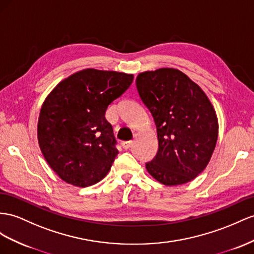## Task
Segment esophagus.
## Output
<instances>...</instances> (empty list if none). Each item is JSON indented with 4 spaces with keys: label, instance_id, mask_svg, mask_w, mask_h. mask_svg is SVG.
I'll return each mask as SVG.
<instances>
[{
    "label": "esophagus",
    "instance_id": "34e87169",
    "mask_svg": "<svg viewBox=\"0 0 254 254\" xmlns=\"http://www.w3.org/2000/svg\"><path fill=\"white\" fill-rule=\"evenodd\" d=\"M121 146L125 148V149H128L129 147L132 146V140H125L121 142Z\"/></svg>",
    "mask_w": 254,
    "mask_h": 254
}]
</instances>
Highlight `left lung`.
<instances>
[{"mask_svg": "<svg viewBox=\"0 0 254 254\" xmlns=\"http://www.w3.org/2000/svg\"><path fill=\"white\" fill-rule=\"evenodd\" d=\"M136 88L157 127L159 149L146 168L166 186L187 184L205 170L218 139L216 112L205 92L183 71L140 73Z\"/></svg>", "mask_w": 254, "mask_h": 254, "instance_id": "8db88e82", "label": "left lung"}]
</instances>
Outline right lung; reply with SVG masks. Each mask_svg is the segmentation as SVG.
<instances>
[{
    "label": "right lung",
    "mask_w": 254,
    "mask_h": 254,
    "mask_svg": "<svg viewBox=\"0 0 254 254\" xmlns=\"http://www.w3.org/2000/svg\"><path fill=\"white\" fill-rule=\"evenodd\" d=\"M133 78L87 68L61 81L45 100L37 125L38 144L50 167L65 183L89 187L110 171L119 151L105 113Z\"/></svg>",
    "instance_id": "1"
}]
</instances>
